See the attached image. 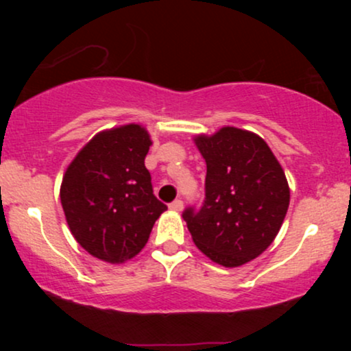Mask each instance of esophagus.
Segmentation results:
<instances>
[{
  "label": "esophagus",
  "mask_w": 351,
  "mask_h": 351,
  "mask_svg": "<svg viewBox=\"0 0 351 351\" xmlns=\"http://www.w3.org/2000/svg\"><path fill=\"white\" fill-rule=\"evenodd\" d=\"M170 209L171 211H181L183 209V201L181 199H175L173 203L170 204Z\"/></svg>",
  "instance_id": "1"
}]
</instances>
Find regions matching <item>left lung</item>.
<instances>
[{
	"label": "left lung",
	"instance_id": "8db88e82",
	"mask_svg": "<svg viewBox=\"0 0 351 351\" xmlns=\"http://www.w3.org/2000/svg\"><path fill=\"white\" fill-rule=\"evenodd\" d=\"M206 160L204 201L183 211L193 241L224 267H239L261 256L284 223L291 189L267 143L252 132L223 127L199 135Z\"/></svg>",
	"mask_w": 351,
	"mask_h": 351
}]
</instances>
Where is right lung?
Listing matches in <instances>:
<instances>
[{
    "instance_id": "right-lung-1",
    "label": "right lung",
    "mask_w": 351,
    "mask_h": 351,
    "mask_svg": "<svg viewBox=\"0 0 351 351\" xmlns=\"http://www.w3.org/2000/svg\"><path fill=\"white\" fill-rule=\"evenodd\" d=\"M150 145L142 125L110 128L95 135L64 173L60 203L67 224L97 259L120 264L135 257L167 209L145 168Z\"/></svg>"
}]
</instances>
